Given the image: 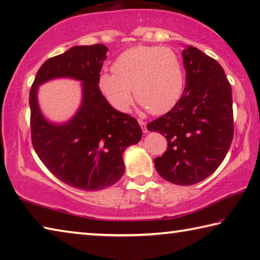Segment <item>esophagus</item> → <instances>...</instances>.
I'll return each instance as SVG.
<instances>
[{
	"label": "esophagus",
	"mask_w": 260,
	"mask_h": 260,
	"mask_svg": "<svg viewBox=\"0 0 260 260\" xmlns=\"http://www.w3.org/2000/svg\"><path fill=\"white\" fill-rule=\"evenodd\" d=\"M139 124L141 126V128H142V131L144 132V133H148V128H147V122L139 119Z\"/></svg>",
	"instance_id": "obj_1"
}]
</instances>
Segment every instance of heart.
Segmentation results:
<instances>
[{
    "mask_svg": "<svg viewBox=\"0 0 260 260\" xmlns=\"http://www.w3.org/2000/svg\"><path fill=\"white\" fill-rule=\"evenodd\" d=\"M113 72L100 77V88L119 111H127L133 101L155 114L169 112L183 91L182 63L175 51L158 46L129 48L117 57Z\"/></svg>",
    "mask_w": 260,
    "mask_h": 260,
    "instance_id": "b5f03b06",
    "label": "heart"
}]
</instances>
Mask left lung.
<instances>
[{
    "instance_id": "obj_1",
    "label": "left lung",
    "mask_w": 260,
    "mask_h": 260,
    "mask_svg": "<svg viewBox=\"0 0 260 260\" xmlns=\"http://www.w3.org/2000/svg\"><path fill=\"white\" fill-rule=\"evenodd\" d=\"M186 87L173 109L148 122L162 134L166 151L153 159L166 181L191 186L212 174L234 136L232 87L217 60L189 46L182 51Z\"/></svg>"
}]
</instances>
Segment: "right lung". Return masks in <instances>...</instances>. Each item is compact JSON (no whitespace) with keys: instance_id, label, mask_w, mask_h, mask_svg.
<instances>
[{"instance_id":"1","label":"right lung","mask_w":260,"mask_h":260,"mask_svg":"<svg viewBox=\"0 0 260 260\" xmlns=\"http://www.w3.org/2000/svg\"><path fill=\"white\" fill-rule=\"evenodd\" d=\"M104 45L77 46L41 65L29 90L30 138L41 161L61 182L86 191L113 186L125 172L122 153L136 144L142 129L134 117L114 110L100 90L107 59ZM68 76L83 82L81 109L67 124L54 125L41 114L37 87Z\"/></svg>"}]
</instances>
